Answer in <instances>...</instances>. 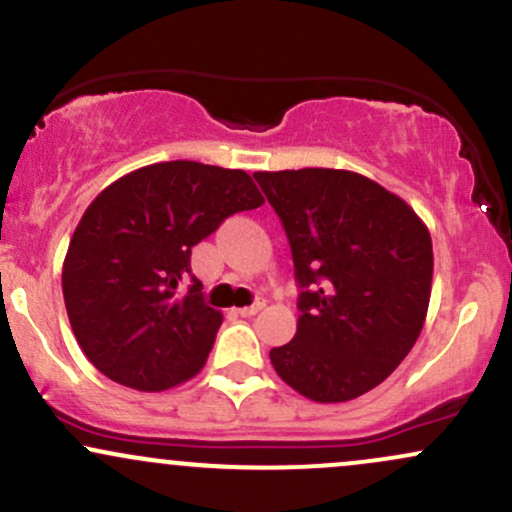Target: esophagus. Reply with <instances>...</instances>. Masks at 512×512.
Segmentation results:
<instances>
[{"label":"esophagus","mask_w":512,"mask_h":512,"mask_svg":"<svg viewBox=\"0 0 512 512\" xmlns=\"http://www.w3.org/2000/svg\"><path fill=\"white\" fill-rule=\"evenodd\" d=\"M262 308H265V303L262 301H257V303H252V306H245V308H238V313L243 318H250V316H255V313H260Z\"/></svg>","instance_id":"esophagus-1"}]
</instances>
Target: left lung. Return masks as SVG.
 Listing matches in <instances>:
<instances>
[{"label": "left lung", "mask_w": 512, "mask_h": 512, "mask_svg": "<svg viewBox=\"0 0 512 512\" xmlns=\"http://www.w3.org/2000/svg\"><path fill=\"white\" fill-rule=\"evenodd\" d=\"M282 218L301 286L294 340L269 352L301 396L372 391L411 352L428 316L430 230L401 196L347 170L255 172Z\"/></svg>", "instance_id": "left-lung-1"}]
</instances>
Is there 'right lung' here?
I'll list each match as a JSON object with an SVG mask.
<instances>
[{"label": "right lung", "mask_w": 512, "mask_h": 512, "mask_svg": "<svg viewBox=\"0 0 512 512\" xmlns=\"http://www.w3.org/2000/svg\"><path fill=\"white\" fill-rule=\"evenodd\" d=\"M265 204L243 170L192 160L123 174L84 211L63 262L72 333L101 374L138 391H165L206 364L223 313L201 282L187 295L192 247L228 216Z\"/></svg>", "instance_id": "1"}]
</instances>
